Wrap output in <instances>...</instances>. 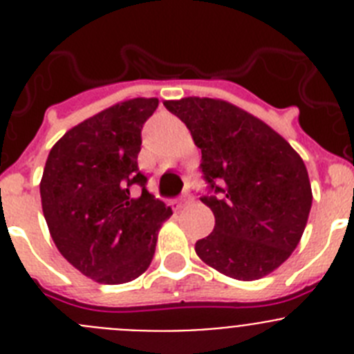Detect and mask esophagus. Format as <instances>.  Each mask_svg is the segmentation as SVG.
<instances>
[{"instance_id":"1","label":"esophagus","mask_w":354,"mask_h":354,"mask_svg":"<svg viewBox=\"0 0 354 354\" xmlns=\"http://www.w3.org/2000/svg\"><path fill=\"white\" fill-rule=\"evenodd\" d=\"M191 194H187V193H184L183 196H180V198H177V200H174V202H171V207H174L175 210H179V209H183L184 205H187V203L191 202Z\"/></svg>"}]
</instances>
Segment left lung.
Listing matches in <instances>:
<instances>
[{
  "label": "left lung",
  "mask_w": 354,
  "mask_h": 354,
  "mask_svg": "<svg viewBox=\"0 0 354 354\" xmlns=\"http://www.w3.org/2000/svg\"><path fill=\"white\" fill-rule=\"evenodd\" d=\"M202 149L207 183L202 202L214 232L194 244L217 272L254 281L286 261L306 230L313 205L302 158L270 126L223 100L165 102Z\"/></svg>",
  "instance_id": "1"
}]
</instances>
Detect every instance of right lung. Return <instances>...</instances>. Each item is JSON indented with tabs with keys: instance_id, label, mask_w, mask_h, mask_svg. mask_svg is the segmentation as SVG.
I'll return each mask as SVG.
<instances>
[{
	"instance_id": "1",
	"label": "right lung",
	"mask_w": 354,
	"mask_h": 354,
	"mask_svg": "<svg viewBox=\"0 0 354 354\" xmlns=\"http://www.w3.org/2000/svg\"><path fill=\"white\" fill-rule=\"evenodd\" d=\"M156 109V98L118 103L64 133L48 152L40 183L48 232L61 254L96 283L144 274L171 216L147 191L137 163L142 128ZM135 185L142 189L137 199Z\"/></svg>"
}]
</instances>
